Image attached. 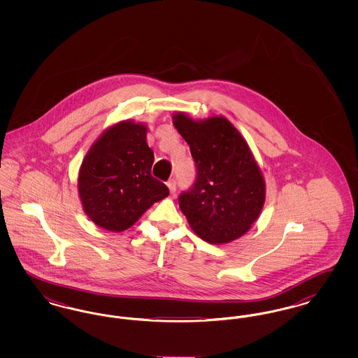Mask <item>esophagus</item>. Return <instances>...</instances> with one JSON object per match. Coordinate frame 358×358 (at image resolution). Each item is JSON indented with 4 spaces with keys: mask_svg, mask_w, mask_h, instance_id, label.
Wrapping results in <instances>:
<instances>
[{
    "mask_svg": "<svg viewBox=\"0 0 358 358\" xmlns=\"http://www.w3.org/2000/svg\"><path fill=\"white\" fill-rule=\"evenodd\" d=\"M168 187H169V190H171V194H174V193H176V190H177V185H176V181H174V180H171V181H168Z\"/></svg>",
    "mask_w": 358,
    "mask_h": 358,
    "instance_id": "34e87169",
    "label": "esophagus"
}]
</instances>
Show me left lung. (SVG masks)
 <instances>
[{"label": "left lung", "instance_id": "8db88e82", "mask_svg": "<svg viewBox=\"0 0 358 358\" xmlns=\"http://www.w3.org/2000/svg\"><path fill=\"white\" fill-rule=\"evenodd\" d=\"M173 124L187 141L197 177L178 204L192 229L210 244L243 236L259 217L266 184L245 139L224 117L194 120L184 113Z\"/></svg>", "mask_w": 358, "mask_h": 358}]
</instances>
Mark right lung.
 <instances>
[{"label": "right lung", "mask_w": 358, "mask_h": 358, "mask_svg": "<svg viewBox=\"0 0 358 358\" xmlns=\"http://www.w3.org/2000/svg\"><path fill=\"white\" fill-rule=\"evenodd\" d=\"M143 123L123 120L108 127L82 162L78 187L85 215L113 232L130 228L157 201L169 196L168 187L152 176L153 150Z\"/></svg>", "instance_id": "add662e5"}]
</instances>
